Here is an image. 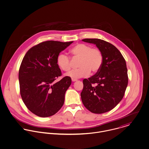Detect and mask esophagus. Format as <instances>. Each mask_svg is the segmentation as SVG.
I'll list each match as a JSON object with an SVG mask.
<instances>
[{
  "label": "esophagus",
  "instance_id": "1",
  "mask_svg": "<svg viewBox=\"0 0 149 149\" xmlns=\"http://www.w3.org/2000/svg\"><path fill=\"white\" fill-rule=\"evenodd\" d=\"M78 80L77 79H72V82H76V81H77Z\"/></svg>",
  "mask_w": 149,
  "mask_h": 149
}]
</instances>
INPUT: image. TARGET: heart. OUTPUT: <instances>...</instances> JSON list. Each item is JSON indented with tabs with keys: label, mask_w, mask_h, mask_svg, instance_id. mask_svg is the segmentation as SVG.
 Listing matches in <instances>:
<instances>
[{
	"label": "heart",
	"mask_w": 149,
	"mask_h": 149,
	"mask_svg": "<svg viewBox=\"0 0 149 149\" xmlns=\"http://www.w3.org/2000/svg\"><path fill=\"white\" fill-rule=\"evenodd\" d=\"M70 52L73 58L79 59L78 69L73 70L68 72L67 76L72 79H78L87 77L91 72L97 73L103 63V55L101 51L96 48H92L91 46L79 43L72 47ZM57 64L59 67L68 71L71 68L70 58L63 53H61L57 57Z\"/></svg>",
	"instance_id": "heart-1"
}]
</instances>
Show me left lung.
<instances>
[{"mask_svg":"<svg viewBox=\"0 0 149 149\" xmlns=\"http://www.w3.org/2000/svg\"><path fill=\"white\" fill-rule=\"evenodd\" d=\"M82 40L95 45L103 55L99 71L83 81V104L91 113H104L114 109L125 95L128 84L126 61L120 52L109 42L99 39Z\"/></svg>","mask_w":149,"mask_h":149,"instance_id":"1","label":"left lung"}]
</instances>
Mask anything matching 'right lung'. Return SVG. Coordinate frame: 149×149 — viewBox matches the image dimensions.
Returning a JSON list of instances; mask_svg holds the SVG:
<instances>
[{"label":"right lung","instance_id":"obj_1","mask_svg":"<svg viewBox=\"0 0 149 149\" xmlns=\"http://www.w3.org/2000/svg\"><path fill=\"white\" fill-rule=\"evenodd\" d=\"M72 42H42L30 49L24 56L19 71L20 93L26 107L36 116H53L63 105L71 79L65 77L54 83L62 74L57 57Z\"/></svg>","mask_w":149,"mask_h":149}]
</instances>
